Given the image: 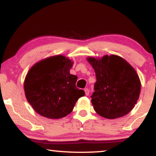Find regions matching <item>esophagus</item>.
<instances>
[{"label": "esophagus", "instance_id": "obj_1", "mask_svg": "<svg viewBox=\"0 0 156 156\" xmlns=\"http://www.w3.org/2000/svg\"><path fill=\"white\" fill-rule=\"evenodd\" d=\"M84 91H85V95H89V94H90V91H89L88 88H85Z\"/></svg>", "mask_w": 156, "mask_h": 156}]
</instances>
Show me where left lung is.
<instances>
[{
  "label": "left lung",
  "mask_w": 156,
  "mask_h": 156,
  "mask_svg": "<svg viewBox=\"0 0 156 156\" xmlns=\"http://www.w3.org/2000/svg\"><path fill=\"white\" fill-rule=\"evenodd\" d=\"M97 81L91 102L98 115L116 119L131 111L141 92V81L135 69L122 57L105 55L98 59L88 57Z\"/></svg>",
  "instance_id": "left-lung-1"
}]
</instances>
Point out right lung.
Returning <instances> with one entry per match:
<instances>
[{
	"instance_id": "obj_1",
	"label": "right lung",
	"mask_w": 156,
	"mask_h": 156,
	"mask_svg": "<svg viewBox=\"0 0 156 156\" xmlns=\"http://www.w3.org/2000/svg\"><path fill=\"white\" fill-rule=\"evenodd\" d=\"M73 64L66 56L57 55L35 63L28 71L24 82L25 96L39 115L49 119L64 117L85 95L76 87L77 76L70 73Z\"/></svg>"
}]
</instances>
